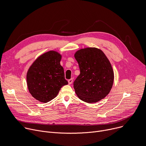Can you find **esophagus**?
I'll return each instance as SVG.
<instances>
[{"label":"esophagus","instance_id":"obj_1","mask_svg":"<svg viewBox=\"0 0 146 146\" xmlns=\"http://www.w3.org/2000/svg\"><path fill=\"white\" fill-rule=\"evenodd\" d=\"M72 83H73V79H72V78L69 79V80H68V83H69V84H71Z\"/></svg>","mask_w":146,"mask_h":146}]
</instances>
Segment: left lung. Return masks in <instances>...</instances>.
Masks as SVG:
<instances>
[{
	"label": "left lung",
	"instance_id": "8db88e82",
	"mask_svg": "<svg viewBox=\"0 0 146 146\" xmlns=\"http://www.w3.org/2000/svg\"><path fill=\"white\" fill-rule=\"evenodd\" d=\"M80 73L74 82L77 97L90 104L104 98L112 87L114 73L112 65L100 49L87 47L74 55Z\"/></svg>",
	"mask_w": 146,
	"mask_h": 146
}]
</instances>
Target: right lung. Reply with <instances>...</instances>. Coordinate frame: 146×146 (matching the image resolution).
Here are the masks:
<instances>
[{
    "label": "right lung",
    "mask_w": 146,
    "mask_h": 146,
    "mask_svg": "<svg viewBox=\"0 0 146 146\" xmlns=\"http://www.w3.org/2000/svg\"><path fill=\"white\" fill-rule=\"evenodd\" d=\"M61 59L58 52L49 50L39 56L30 66L26 75L27 87L38 101H51L58 96L62 86L68 84L60 63Z\"/></svg>",
    "instance_id": "right-lung-1"
}]
</instances>
